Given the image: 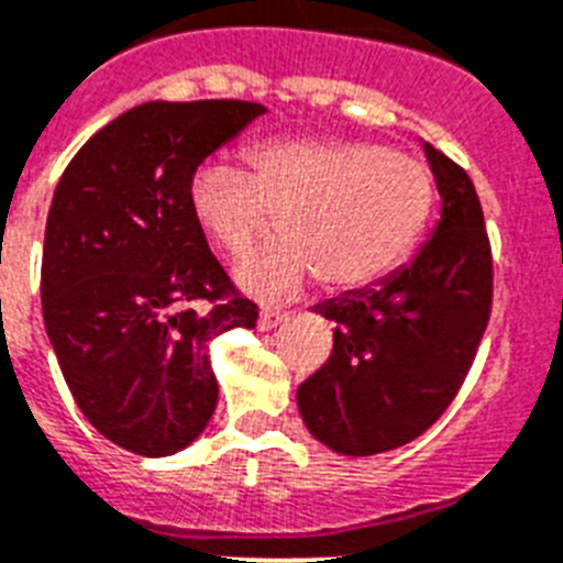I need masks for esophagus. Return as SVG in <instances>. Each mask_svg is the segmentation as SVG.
Wrapping results in <instances>:
<instances>
[{"label": "esophagus", "mask_w": 563, "mask_h": 563, "mask_svg": "<svg viewBox=\"0 0 563 563\" xmlns=\"http://www.w3.org/2000/svg\"><path fill=\"white\" fill-rule=\"evenodd\" d=\"M282 321H287L285 310H273V307H264L262 313H258V328H262V330L278 328Z\"/></svg>", "instance_id": "34e87169"}]
</instances>
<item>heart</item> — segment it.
Instances as JSON below:
<instances>
[{
	"mask_svg": "<svg viewBox=\"0 0 563 563\" xmlns=\"http://www.w3.org/2000/svg\"><path fill=\"white\" fill-rule=\"evenodd\" d=\"M250 173L205 165L187 201L228 258L250 256L282 219L287 242L239 267L256 296H287L313 276L328 290H358L405 264L430 222L432 173L410 153L339 136L253 144Z\"/></svg>",
	"mask_w": 563,
	"mask_h": 563,
	"instance_id": "obj_1",
	"label": "heart"
}]
</instances>
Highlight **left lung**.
Listing matches in <instances>:
<instances>
[{"label": "left lung", "instance_id": "1", "mask_svg": "<svg viewBox=\"0 0 563 563\" xmlns=\"http://www.w3.org/2000/svg\"><path fill=\"white\" fill-rule=\"evenodd\" d=\"M441 219L412 264L316 307L333 353L299 387L307 430L341 455H376L439 421L473 367L493 310V253L473 179L424 144Z\"/></svg>", "mask_w": 563, "mask_h": 563}]
</instances>
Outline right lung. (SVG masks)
<instances>
[{"mask_svg": "<svg viewBox=\"0 0 563 563\" xmlns=\"http://www.w3.org/2000/svg\"><path fill=\"white\" fill-rule=\"evenodd\" d=\"M264 104L144 102L81 144L62 173L42 250V313L85 419L136 455L185 450L208 427L219 384L208 344L256 328L187 187L196 167Z\"/></svg>", "mask_w": 563, "mask_h": 563, "instance_id": "obj_1", "label": "right lung"}]
</instances>
